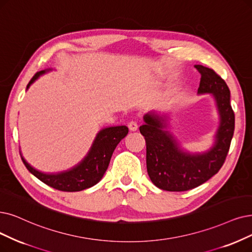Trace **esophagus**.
Returning <instances> with one entry per match:
<instances>
[{"instance_id":"1","label":"esophagus","mask_w":252,"mask_h":252,"mask_svg":"<svg viewBox=\"0 0 252 252\" xmlns=\"http://www.w3.org/2000/svg\"><path fill=\"white\" fill-rule=\"evenodd\" d=\"M128 128L130 131H136L138 126H137V123L135 122V121H131V122L128 123Z\"/></svg>"}]
</instances>
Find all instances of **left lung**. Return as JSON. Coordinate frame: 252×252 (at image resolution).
<instances>
[{"mask_svg":"<svg viewBox=\"0 0 252 252\" xmlns=\"http://www.w3.org/2000/svg\"><path fill=\"white\" fill-rule=\"evenodd\" d=\"M200 73L197 94H211L219 114L214 143L202 153L184 150L167 129V116L151 110L144 116L139 131L147 144V170L153 184L166 191H186L212 178L223 165L235 130L230 92L213 69L194 65Z\"/></svg>","mask_w":252,"mask_h":252,"instance_id":"1","label":"left lung"}]
</instances>
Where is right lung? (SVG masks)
I'll return each mask as SVG.
<instances>
[{
	"label": "right lung",
	"instance_id": "add662e5",
	"mask_svg": "<svg viewBox=\"0 0 252 252\" xmlns=\"http://www.w3.org/2000/svg\"><path fill=\"white\" fill-rule=\"evenodd\" d=\"M50 70L52 69L49 68L37 72L30 80L27 90L36 79L39 78V76L50 71ZM127 133L128 128L125 125L101 129L97 133L88 154L80 162L67 170L55 174L39 172L27 162L21 151H19V153H21L23 162L29 172L38 178L41 182L58 190L74 192V191H82L92 187L102 179L117 145L127 135Z\"/></svg>",
	"mask_w": 252,
	"mask_h": 252
}]
</instances>
